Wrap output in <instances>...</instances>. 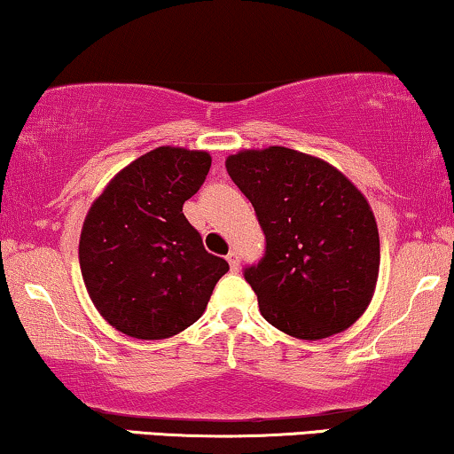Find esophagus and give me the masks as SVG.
Returning <instances> with one entry per match:
<instances>
[{"instance_id": "esophagus-1", "label": "esophagus", "mask_w": 454, "mask_h": 454, "mask_svg": "<svg viewBox=\"0 0 454 454\" xmlns=\"http://www.w3.org/2000/svg\"><path fill=\"white\" fill-rule=\"evenodd\" d=\"M227 260H229V266H231V270H238L239 269V252L238 250H231L227 254Z\"/></svg>"}]
</instances>
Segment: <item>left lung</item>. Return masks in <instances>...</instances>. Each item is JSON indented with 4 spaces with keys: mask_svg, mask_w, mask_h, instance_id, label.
<instances>
[{
    "mask_svg": "<svg viewBox=\"0 0 454 454\" xmlns=\"http://www.w3.org/2000/svg\"><path fill=\"white\" fill-rule=\"evenodd\" d=\"M225 167L266 239L264 256L244 269L264 318L306 340L349 328L368 308L380 266L362 192L333 165L285 146L241 151Z\"/></svg>",
    "mask_w": 454,
    "mask_h": 454,
    "instance_id": "1",
    "label": "left lung"
}]
</instances>
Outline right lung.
<instances>
[{
  "instance_id": "obj_1",
  "label": "right lung",
  "mask_w": 454,
  "mask_h": 454,
  "mask_svg": "<svg viewBox=\"0 0 454 454\" xmlns=\"http://www.w3.org/2000/svg\"><path fill=\"white\" fill-rule=\"evenodd\" d=\"M210 154L159 146L111 179L80 235V270L98 312L129 337L157 340L200 318L225 258L204 250L184 202L200 190Z\"/></svg>"
}]
</instances>
